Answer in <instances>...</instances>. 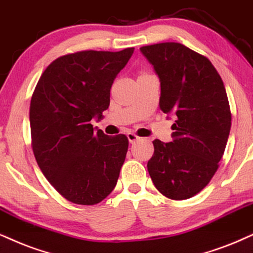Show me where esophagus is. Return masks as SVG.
<instances>
[{
	"mask_svg": "<svg viewBox=\"0 0 253 253\" xmlns=\"http://www.w3.org/2000/svg\"><path fill=\"white\" fill-rule=\"evenodd\" d=\"M127 137H128V141L130 142V143H133V142H135L136 140H139L140 137L136 135V134H134V133H132V132H128L127 133Z\"/></svg>",
	"mask_w": 253,
	"mask_h": 253,
	"instance_id": "34e87169",
	"label": "esophagus"
}]
</instances>
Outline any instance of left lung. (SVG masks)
I'll return each mask as SVG.
<instances>
[{
    "label": "left lung",
    "mask_w": 253,
    "mask_h": 253,
    "mask_svg": "<svg viewBox=\"0 0 253 253\" xmlns=\"http://www.w3.org/2000/svg\"><path fill=\"white\" fill-rule=\"evenodd\" d=\"M160 79V108L174 114L171 142L154 140L147 164L153 183L171 200L200 193L218 169L231 128L222 78L207 57L167 42L140 47Z\"/></svg>",
    "instance_id": "obj_1"
}]
</instances>
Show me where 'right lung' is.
<instances>
[{
    "mask_svg": "<svg viewBox=\"0 0 253 253\" xmlns=\"http://www.w3.org/2000/svg\"><path fill=\"white\" fill-rule=\"evenodd\" d=\"M133 52L69 53L53 60L37 83L30 103L34 154L46 180L70 202L93 206L116 187L128 139L95 132L91 120L103 118L112 84Z\"/></svg>",
    "mask_w": 253,
    "mask_h": 253,
    "instance_id": "right-lung-1",
    "label": "right lung"
}]
</instances>
